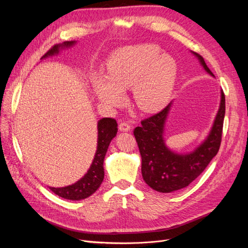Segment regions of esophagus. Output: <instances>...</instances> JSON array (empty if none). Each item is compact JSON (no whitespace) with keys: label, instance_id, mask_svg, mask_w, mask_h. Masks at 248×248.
Instances as JSON below:
<instances>
[{"label":"esophagus","instance_id":"esophagus-1","mask_svg":"<svg viewBox=\"0 0 248 248\" xmlns=\"http://www.w3.org/2000/svg\"><path fill=\"white\" fill-rule=\"evenodd\" d=\"M119 129L122 132H128V131H131V124L126 122H123L120 124Z\"/></svg>","mask_w":248,"mask_h":248}]
</instances>
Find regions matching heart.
Instances as JSON below:
<instances>
[{
    "mask_svg": "<svg viewBox=\"0 0 248 248\" xmlns=\"http://www.w3.org/2000/svg\"><path fill=\"white\" fill-rule=\"evenodd\" d=\"M177 78V63L173 57L161 54L153 44L126 46L114 51L107 62V77L93 81L101 102L116 107L123 93L132 87L137 107L146 112L162 109L170 99Z\"/></svg>",
    "mask_w": 248,
    "mask_h": 248,
    "instance_id": "1",
    "label": "heart"
}]
</instances>
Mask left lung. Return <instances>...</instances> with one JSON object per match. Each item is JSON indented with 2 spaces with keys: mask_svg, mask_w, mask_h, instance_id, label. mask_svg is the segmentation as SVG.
Here are the masks:
<instances>
[{
  "mask_svg": "<svg viewBox=\"0 0 248 248\" xmlns=\"http://www.w3.org/2000/svg\"><path fill=\"white\" fill-rule=\"evenodd\" d=\"M203 68L214 76L204 58L193 52ZM172 102L148 119L141 121L134 131L141 155V175L146 183L161 193L183 189L196 179L217 155L225 115V95L221 90L220 107L211 131L202 144L189 154H177L168 149L164 140V127Z\"/></svg>",
  "mask_w": 248,
  "mask_h": 248,
  "instance_id": "obj_1",
  "label": "left lung"
}]
</instances>
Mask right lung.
<instances>
[{
  "instance_id": "add662e5",
  "label": "right lung",
  "mask_w": 248,
  "mask_h": 248,
  "mask_svg": "<svg viewBox=\"0 0 248 248\" xmlns=\"http://www.w3.org/2000/svg\"><path fill=\"white\" fill-rule=\"evenodd\" d=\"M74 44L75 41H66L62 44L52 46L41 59L58 54L60 49L68 48ZM97 150L95 152L93 164H91L87 173L79 181H77L76 183L72 185L62 188L49 187V189L54 194L58 195L59 197L73 201L82 200L93 195L101 185L104 178V157H106L111 140L116 136L117 133L116 121L111 119V117H103L97 123Z\"/></svg>"
}]
</instances>
